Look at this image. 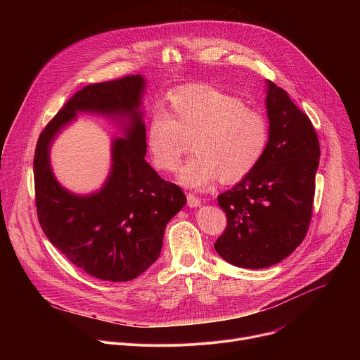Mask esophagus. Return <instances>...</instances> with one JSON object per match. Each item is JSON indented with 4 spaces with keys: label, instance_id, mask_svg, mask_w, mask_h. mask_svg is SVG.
Masks as SVG:
<instances>
[{
    "label": "esophagus",
    "instance_id": "obj_1",
    "mask_svg": "<svg viewBox=\"0 0 360 360\" xmlns=\"http://www.w3.org/2000/svg\"><path fill=\"white\" fill-rule=\"evenodd\" d=\"M186 198H188V207L189 208H196V207H199V205H200V199L198 196H195L192 193H188Z\"/></svg>",
    "mask_w": 360,
    "mask_h": 360
}]
</instances>
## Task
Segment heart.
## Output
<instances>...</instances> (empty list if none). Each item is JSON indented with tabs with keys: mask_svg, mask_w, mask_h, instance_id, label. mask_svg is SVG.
<instances>
[{
	"mask_svg": "<svg viewBox=\"0 0 360 360\" xmlns=\"http://www.w3.org/2000/svg\"><path fill=\"white\" fill-rule=\"evenodd\" d=\"M191 139L193 153L179 171L188 188H205L219 176L231 184L259 164L268 143L265 118L215 86L192 85L168 98L165 114L152 115L145 145L152 165L175 171Z\"/></svg>",
	"mask_w": 360,
	"mask_h": 360,
	"instance_id": "obj_1",
	"label": "heart"
}]
</instances>
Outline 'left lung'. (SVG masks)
<instances>
[{"mask_svg": "<svg viewBox=\"0 0 360 360\" xmlns=\"http://www.w3.org/2000/svg\"><path fill=\"white\" fill-rule=\"evenodd\" d=\"M266 85V149L258 165L218 196L228 225L215 250L231 265L246 269L283 261L306 236L321 157L311 120L285 89L271 81Z\"/></svg>", "mask_w": 360, "mask_h": 360, "instance_id": "8db88e82", "label": "left lung"}]
</instances>
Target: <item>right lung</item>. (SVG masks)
Returning a JSON list of instances; mask_svg holds the SVG:
<instances>
[{
  "label": "right lung",
  "instance_id": "right-lung-1",
  "mask_svg": "<svg viewBox=\"0 0 360 360\" xmlns=\"http://www.w3.org/2000/svg\"><path fill=\"white\" fill-rule=\"evenodd\" d=\"M139 74L84 86L41 132L34 155L35 205L39 225L65 258L101 281L135 279L158 259L167 224L182 210V189L162 179L145 161ZM78 112L117 120L124 139H115L112 171L98 192L77 195L55 179L49 149Z\"/></svg>",
  "mask_w": 360,
  "mask_h": 360
}]
</instances>
